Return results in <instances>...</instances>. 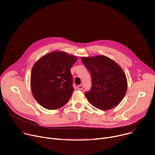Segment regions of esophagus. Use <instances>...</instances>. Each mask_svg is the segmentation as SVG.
<instances>
[{
	"mask_svg": "<svg viewBox=\"0 0 155 155\" xmlns=\"http://www.w3.org/2000/svg\"><path fill=\"white\" fill-rule=\"evenodd\" d=\"M83 88V86L82 85V84H80V85H78V86H77V89L78 90H81Z\"/></svg>",
	"mask_w": 155,
	"mask_h": 155,
	"instance_id": "1",
	"label": "esophagus"
}]
</instances>
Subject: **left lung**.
Returning <instances> with one entry per match:
<instances>
[{
  "mask_svg": "<svg viewBox=\"0 0 155 155\" xmlns=\"http://www.w3.org/2000/svg\"><path fill=\"white\" fill-rule=\"evenodd\" d=\"M81 59L92 78L91 90L84 93L87 100L102 110L117 106L124 97L127 87L126 76L121 68L104 55L81 57Z\"/></svg>",
  "mask_w": 155,
  "mask_h": 155,
  "instance_id": "8db88e82",
  "label": "left lung"
}]
</instances>
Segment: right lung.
<instances>
[{
	"mask_svg": "<svg viewBox=\"0 0 155 155\" xmlns=\"http://www.w3.org/2000/svg\"><path fill=\"white\" fill-rule=\"evenodd\" d=\"M77 60L75 56L54 51L34 64L31 75V91L42 107L56 110L68 102L74 90L71 69Z\"/></svg>",
	"mask_w": 155,
	"mask_h": 155,
	"instance_id": "right-lung-1",
	"label": "right lung"
}]
</instances>
